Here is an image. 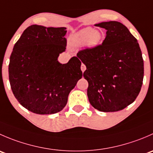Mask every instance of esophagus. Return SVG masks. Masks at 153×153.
I'll list each match as a JSON object with an SVG mask.
<instances>
[{
	"label": "esophagus",
	"mask_w": 153,
	"mask_h": 153,
	"mask_svg": "<svg viewBox=\"0 0 153 153\" xmlns=\"http://www.w3.org/2000/svg\"><path fill=\"white\" fill-rule=\"evenodd\" d=\"M81 71H82V72H84V71H85V70H86V66H85V65H84V64H81Z\"/></svg>",
	"instance_id": "1"
}]
</instances>
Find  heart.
Here are the masks:
<instances>
[{
	"label": "heart",
	"instance_id": "obj_1",
	"mask_svg": "<svg viewBox=\"0 0 153 153\" xmlns=\"http://www.w3.org/2000/svg\"><path fill=\"white\" fill-rule=\"evenodd\" d=\"M102 38V34L99 31H94L90 27L81 29L72 37L75 45L81 47L87 44L88 47H94L98 45Z\"/></svg>",
	"mask_w": 153,
	"mask_h": 153
}]
</instances>
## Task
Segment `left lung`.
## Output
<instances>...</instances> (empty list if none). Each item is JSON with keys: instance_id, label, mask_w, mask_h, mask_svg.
Masks as SVG:
<instances>
[{"instance_id": "8db88e82", "label": "left lung", "mask_w": 153, "mask_h": 153, "mask_svg": "<svg viewBox=\"0 0 153 153\" xmlns=\"http://www.w3.org/2000/svg\"><path fill=\"white\" fill-rule=\"evenodd\" d=\"M106 29L101 45L81 50L77 57L86 65L87 96L101 112H117L132 104L141 91L143 61L137 39L118 21L95 24Z\"/></svg>"}]
</instances>
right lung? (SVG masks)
Instances as JSON below:
<instances>
[{"mask_svg": "<svg viewBox=\"0 0 153 153\" xmlns=\"http://www.w3.org/2000/svg\"><path fill=\"white\" fill-rule=\"evenodd\" d=\"M66 29L32 25L13 47L9 64L11 89L18 102L34 113L62 110L69 92L82 78L78 57L64 64L58 61L67 47Z\"/></svg>", "mask_w": 153, "mask_h": 153, "instance_id": "add662e5", "label": "right lung"}]
</instances>
